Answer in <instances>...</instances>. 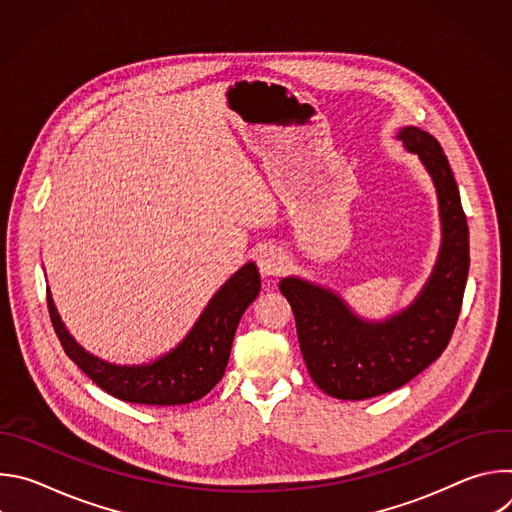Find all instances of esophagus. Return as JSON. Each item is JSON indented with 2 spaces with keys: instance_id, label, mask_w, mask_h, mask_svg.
<instances>
[{
  "instance_id": "1",
  "label": "esophagus",
  "mask_w": 512,
  "mask_h": 512,
  "mask_svg": "<svg viewBox=\"0 0 512 512\" xmlns=\"http://www.w3.org/2000/svg\"><path fill=\"white\" fill-rule=\"evenodd\" d=\"M257 267H259L261 275L275 277L285 269V257L277 249H265L257 257Z\"/></svg>"
}]
</instances>
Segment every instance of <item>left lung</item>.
<instances>
[{"mask_svg": "<svg viewBox=\"0 0 512 512\" xmlns=\"http://www.w3.org/2000/svg\"><path fill=\"white\" fill-rule=\"evenodd\" d=\"M437 192L442 247L417 298L387 320H364L336 291L283 277L281 294L296 316L298 340L314 383L330 397L362 401L395 391L442 356L456 328L470 267V237L460 190L440 141L407 125L397 133Z\"/></svg>", "mask_w": 512, "mask_h": 512, "instance_id": "obj_1", "label": "left lung"}]
</instances>
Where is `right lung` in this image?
<instances>
[{"mask_svg": "<svg viewBox=\"0 0 512 512\" xmlns=\"http://www.w3.org/2000/svg\"><path fill=\"white\" fill-rule=\"evenodd\" d=\"M46 291L64 352L97 387L129 403L184 405L202 399L223 379L239 320L259 296L261 277L253 261L245 263L212 296L184 340L145 364H113L85 350L62 324L50 289Z\"/></svg>", "mask_w": 512, "mask_h": 512, "instance_id": "obj_1", "label": "right lung"}]
</instances>
